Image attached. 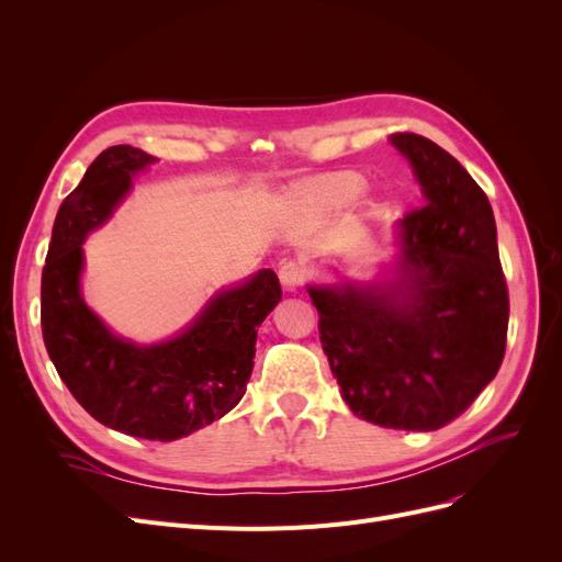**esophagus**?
I'll return each mask as SVG.
<instances>
[{
	"label": "esophagus",
	"instance_id": "1",
	"mask_svg": "<svg viewBox=\"0 0 562 562\" xmlns=\"http://www.w3.org/2000/svg\"><path fill=\"white\" fill-rule=\"evenodd\" d=\"M279 279H281V285L285 288V291H297V288L304 285L307 274H304V269L297 262H281Z\"/></svg>",
	"mask_w": 562,
	"mask_h": 562
}]
</instances>
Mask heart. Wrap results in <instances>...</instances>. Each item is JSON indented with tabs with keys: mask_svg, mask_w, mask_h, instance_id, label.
<instances>
[{
	"mask_svg": "<svg viewBox=\"0 0 562 562\" xmlns=\"http://www.w3.org/2000/svg\"><path fill=\"white\" fill-rule=\"evenodd\" d=\"M361 178L356 173L342 171V173H330V176H321L312 180L307 187H304V199L316 203V206H326V209H339L347 206L349 201H353L361 192Z\"/></svg>",
	"mask_w": 562,
	"mask_h": 562,
	"instance_id": "b5f03b06",
	"label": "heart"
}]
</instances>
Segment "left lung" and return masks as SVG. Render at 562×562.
Listing matches in <instances>:
<instances>
[{"label": "left lung", "instance_id": "obj_1", "mask_svg": "<svg viewBox=\"0 0 562 562\" xmlns=\"http://www.w3.org/2000/svg\"><path fill=\"white\" fill-rule=\"evenodd\" d=\"M394 143L424 190L401 220L403 274L389 285L310 288L342 398L384 429L436 431L497 375L508 288L485 192L443 147L417 133Z\"/></svg>", "mask_w": 562, "mask_h": 562}]
</instances>
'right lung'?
<instances>
[{"label":"right lung","instance_id":"1","mask_svg":"<svg viewBox=\"0 0 562 562\" xmlns=\"http://www.w3.org/2000/svg\"><path fill=\"white\" fill-rule=\"evenodd\" d=\"M151 161L138 147H108L60 203L42 271V335L83 411L114 431L168 443L241 401L258 326L281 300V285L274 271L262 269L211 300L171 342L135 347L114 337L79 295L81 241L112 215L133 173Z\"/></svg>","mask_w":562,"mask_h":562}]
</instances>
